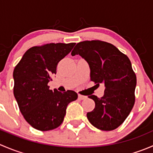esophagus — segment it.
Masks as SVG:
<instances>
[{"mask_svg":"<svg viewBox=\"0 0 153 153\" xmlns=\"http://www.w3.org/2000/svg\"><path fill=\"white\" fill-rule=\"evenodd\" d=\"M86 98H87V97L85 96V95H78V99H80V100H84V99H86Z\"/></svg>","mask_w":153,"mask_h":153,"instance_id":"34e87169","label":"esophagus"}]
</instances>
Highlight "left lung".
<instances>
[{
	"label": "left lung",
	"mask_w": 153,
	"mask_h": 153,
	"mask_svg": "<svg viewBox=\"0 0 153 153\" xmlns=\"http://www.w3.org/2000/svg\"><path fill=\"white\" fill-rule=\"evenodd\" d=\"M72 56L79 55L89 64L90 79L105 86L104 96H89L95 109L86 114L95 127L104 131L116 129L125 121L135 104L136 75L129 58L109 43L86 41L77 44Z\"/></svg>",
	"instance_id": "obj_1"
}]
</instances>
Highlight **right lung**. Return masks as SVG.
<instances>
[{
	"instance_id": "add662e5",
	"label": "right lung",
	"mask_w": 153,
	"mask_h": 153,
	"mask_svg": "<svg viewBox=\"0 0 153 153\" xmlns=\"http://www.w3.org/2000/svg\"><path fill=\"white\" fill-rule=\"evenodd\" d=\"M75 44L58 43L32 47L15 67L14 96L23 116L35 129L48 131L58 127L68 104L78 98L74 91H52L48 86L56 74L58 62Z\"/></svg>"
}]
</instances>
